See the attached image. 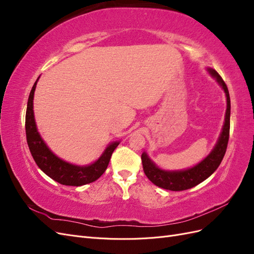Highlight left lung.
I'll list each match as a JSON object with an SVG mask.
<instances>
[{
    "mask_svg": "<svg viewBox=\"0 0 254 254\" xmlns=\"http://www.w3.org/2000/svg\"><path fill=\"white\" fill-rule=\"evenodd\" d=\"M207 71L216 78L219 86L224 89L227 97V110L225 124L222 127V131L218 137V141L215 145L210 155L204 158L200 163L194 167H190L186 171H163L159 168L152 161L148 158L147 153L143 152L141 159L143 164V170L147 178L155 184V186L170 190H184L196 187L197 184L201 183L217 170L220 165L222 159L227 150L229 134H230V113H231V103H230V95L227 88V84L222 80L220 75L207 67Z\"/></svg>",
    "mask_w": 254,
    "mask_h": 254,
    "instance_id": "8db88e82",
    "label": "left lung"
}]
</instances>
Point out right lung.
Instances as JSON below:
<instances>
[{"label": "right lung", "instance_id": "right-lung-1", "mask_svg": "<svg viewBox=\"0 0 254 254\" xmlns=\"http://www.w3.org/2000/svg\"><path fill=\"white\" fill-rule=\"evenodd\" d=\"M38 79L34 83L32 90H30L25 117L26 140L36 164L50 178L60 184H64V186L80 187L97 180L108 167L112 152L118 147L120 142H113L109 144L98 160L90 165H74L58 158L44 143L36 126L33 101Z\"/></svg>", "mask_w": 254, "mask_h": 254}]
</instances>
